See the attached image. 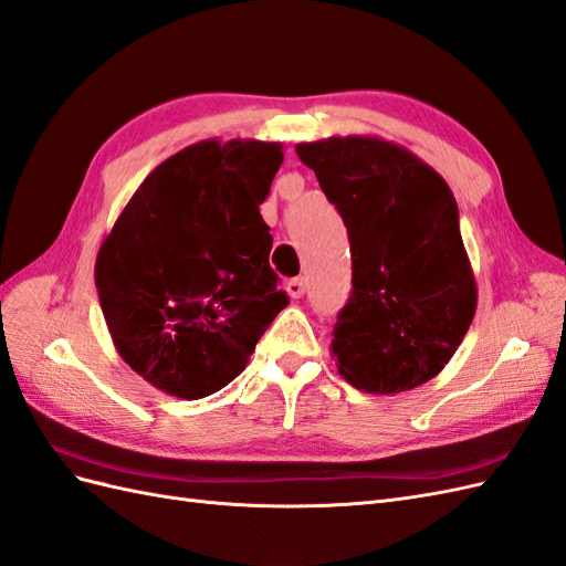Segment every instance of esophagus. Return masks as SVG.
I'll use <instances>...</instances> for the list:
<instances>
[{"label":"esophagus","mask_w":566,"mask_h":566,"mask_svg":"<svg viewBox=\"0 0 566 566\" xmlns=\"http://www.w3.org/2000/svg\"><path fill=\"white\" fill-rule=\"evenodd\" d=\"M285 290H287L290 297L300 300L304 295V290H307V283H304V279H293V281H287Z\"/></svg>","instance_id":"34e87169"}]
</instances>
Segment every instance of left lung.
I'll use <instances>...</instances> for the list:
<instances>
[{
  "label": "left lung",
  "instance_id": "left-lung-1",
  "mask_svg": "<svg viewBox=\"0 0 566 566\" xmlns=\"http://www.w3.org/2000/svg\"><path fill=\"white\" fill-rule=\"evenodd\" d=\"M295 149L340 211L353 252V293L331 340L340 376L380 395L426 384L476 314L452 190L417 155L376 135Z\"/></svg>",
  "mask_w": 566,
  "mask_h": 566
}]
</instances>
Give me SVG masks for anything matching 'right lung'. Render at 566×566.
<instances>
[{"label":"right lung","mask_w":566,"mask_h":566,"mask_svg":"<svg viewBox=\"0 0 566 566\" xmlns=\"http://www.w3.org/2000/svg\"><path fill=\"white\" fill-rule=\"evenodd\" d=\"M281 164V143H195L143 180L102 240L106 328L147 384L182 400L221 390L287 304L259 213Z\"/></svg>","instance_id":"1"}]
</instances>
